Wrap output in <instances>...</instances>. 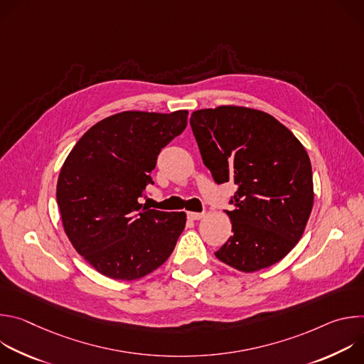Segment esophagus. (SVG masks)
I'll use <instances>...</instances> for the list:
<instances>
[{"label": "esophagus", "mask_w": 364, "mask_h": 364, "mask_svg": "<svg viewBox=\"0 0 364 364\" xmlns=\"http://www.w3.org/2000/svg\"><path fill=\"white\" fill-rule=\"evenodd\" d=\"M187 216H188V219H191V220H200V219L204 216V212H201V213H197V212H188V213H187Z\"/></svg>", "instance_id": "esophagus-1"}]
</instances>
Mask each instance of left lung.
<instances>
[{
	"label": "left lung",
	"instance_id": "8db88e82",
	"mask_svg": "<svg viewBox=\"0 0 364 364\" xmlns=\"http://www.w3.org/2000/svg\"><path fill=\"white\" fill-rule=\"evenodd\" d=\"M190 125L213 180L237 186L229 201L233 209L225 210L233 235L216 257L242 272L279 262L301 239L313 210L305 148L274 117L249 108L200 109Z\"/></svg>",
	"mask_w": 364,
	"mask_h": 364
}]
</instances>
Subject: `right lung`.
I'll list each match as a JSON object with an SVG mask.
<instances>
[{
    "label": "right lung",
    "mask_w": 364,
    "mask_h": 364,
    "mask_svg": "<svg viewBox=\"0 0 364 364\" xmlns=\"http://www.w3.org/2000/svg\"><path fill=\"white\" fill-rule=\"evenodd\" d=\"M187 111H128L102 119L73 146L58 204L73 247L102 275L134 281L161 267L186 226L184 212L139 203L161 149L187 127Z\"/></svg>",
    "instance_id": "right-lung-1"
}]
</instances>
